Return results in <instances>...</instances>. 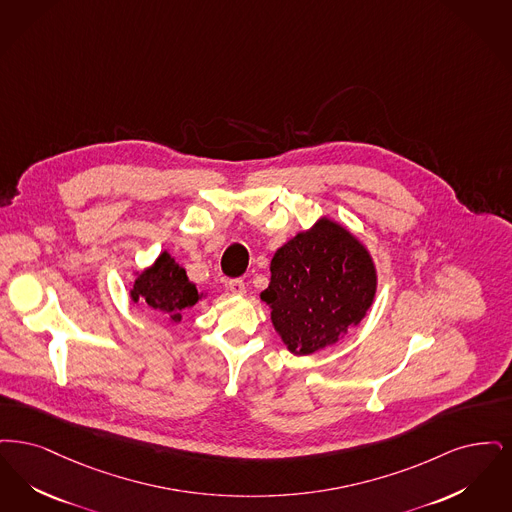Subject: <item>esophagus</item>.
<instances>
[{
	"mask_svg": "<svg viewBox=\"0 0 512 512\" xmlns=\"http://www.w3.org/2000/svg\"><path fill=\"white\" fill-rule=\"evenodd\" d=\"M229 290H231V294H235V296H245V281H243V279H231V281H229Z\"/></svg>",
	"mask_w": 512,
	"mask_h": 512,
	"instance_id": "34e87169",
	"label": "esophagus"
}]
</instances>
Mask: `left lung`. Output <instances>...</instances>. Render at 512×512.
I'll return each instance as SVG.
<instances>
[{
    "mask_svg": "<svg viewBox=\"0 0 512 512\" xmlns=\"http://www.w3.org/2000/svg\"><path fill=\"white\" fill-rule=\"evenodd\" d=\"M269 271L260 298L294 356H312L342 340L377 294L371 252L346 225L327 216L277 248Z\"/></svg>",
    "mask_w": 512,
    "mask_h": 512,
    "instance_id": "8db88e82",
    "label": "left lung"
}]
</instances>
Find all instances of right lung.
<instances>
[{
	"label": "right lung",
	"instance_id": "1",
	"mask_svg": "<svg viewBox=\"0 0 512 512\" xmlns=\"http://www.w3.org/2000/svg\"><path fill=\"white\" fill-rule=\"evenodd\" d=\"M134 275L130 300L164 315L170 323H179L183 312L204 298V292L189 281L187 271L168 250H162L151 266L134 271Z\"/></svg>",
	"mask_w": 512,
	"mask_h": 512
}]
</instances>
